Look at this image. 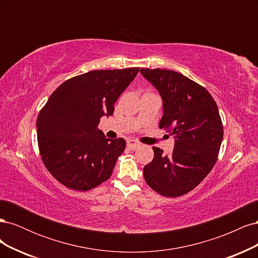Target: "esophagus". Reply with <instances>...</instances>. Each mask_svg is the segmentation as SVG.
Returning <instances> with one entry per match:
<instances>
[{"instance_id":"esophagus-1","label":"esophagus","mask_w":258,"mask_h":258,"mask_svg":"<svg viewBox=\"0 0 258 258\" xmlns=\"http://www.w3.org/2000/svg\"><path fill=\"white\" fill-rule=\"evenodd\" d=\"M139 146H140V144L137 143L136 141H132V140H130V141L127 142V147L129 148V150H131V151L137 150V148H138Z\"/></svg>"}]
</instances>
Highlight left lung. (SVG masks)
Returning <instances> with one entry per match:
<instances>
[{"label":"left lung","instance_id":"1","mask_svg":"<svg viewBox=\"0 0 258 258\" xmlns=\"http://www.w3.org/2000/svg\"><path fill=\"white\" fill-rule=\"evenodd\" d=\"M140 72L159 91L163 115L159 128L174 136V150L154 158L143 169L145 182L161 196L175 198L197 187L214 167L223 140V122L211 93L183 74L161 69Z\"/></svg>","mask_w":258,"mask_h":258}]
</instances>
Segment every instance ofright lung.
Returning a JSON list of instances; mask_svg holds the SVG:
<instances>
[{
	"label": "right lung",
	"mask_w": 258,
	"mask_h": 258,
	"mask_svg": "<svg viewBox=\"0 0 258 258\" xmlns=\"http://www.w3.org/2000/svg\"><path fill=\"white\" fill-rule=\"evenodd\" d=\"M139 68L95 70L72 77L52 92L37 116V143L44 165L59 183L86 191L107 181L126 148L106 139L98 124L134 81Z\"/></svg>",
	"instance_id": "obj_1"
}]
</instances>
